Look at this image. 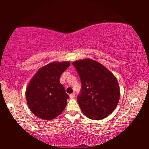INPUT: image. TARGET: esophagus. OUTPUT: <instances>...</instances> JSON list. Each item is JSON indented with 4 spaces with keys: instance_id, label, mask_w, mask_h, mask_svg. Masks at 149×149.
I'll return each instance as SVG.
<instances>
[{
    "instance_id": "obj_1",
    "label": "esophagus",
    "mask_w": 149,
    "mask_h": 149,
    "mask_svg": "<svg viewBox=\"0 0 149 149\" xmlns=\"http://www.w3.org/2000/svg\"><path fill=\"white\" fill-rule=\"evenodd\" d=\"M70 97L71 98V99H74V98L75 97V93H71V94L70 95Z\"/></svg>"
}]
</instances>
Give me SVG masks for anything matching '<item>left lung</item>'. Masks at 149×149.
I'll use <instances>...</instances> for the list:
<instances>
[{
	"label": "left lung",
	"instance_id": "left-lung-1",
	"mask_svg": "<svg viewBox=\"0 0 149 149\" xmlns=\"http://www.w3.org/2000/svg\"><path fill=\"white\" fill-rule=\"evenodd\" d=\"M81 82L77 97L83 113L91 120L109 116L120 100V87L116 77L101 64L91 59L72 63Z\"/></svg>",
	"mask_w": 149,
	"mask_h": 149
}]
</instances>
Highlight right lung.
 <instances>
[{
  "mask_svg": "<svg viewBox=\"0 0 149 149\" xmlns=\"http://www.w3.org/2000/svg\"><path fill=\"white\" fill-rule=\"evenodd\" d=\"M70 65L69 62L50 63L40 68L29 82L26 93L27 105L37 117L50 120L64 110L69 95L60 77Z\"/></svg>",
  "mask_w": 149,
  "mask_h": 149,
  "instance_id": "1",
  "label": "right lung"
}]
</instances>
